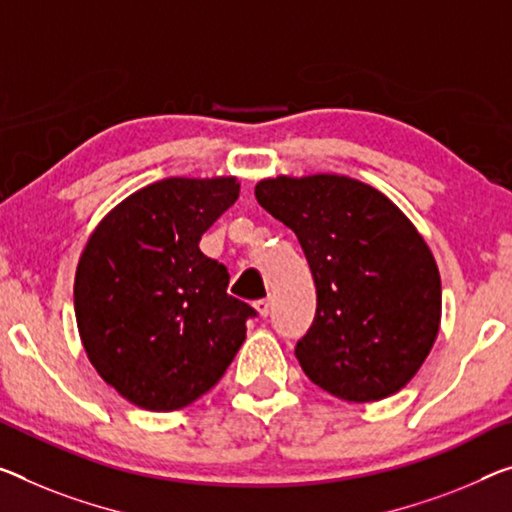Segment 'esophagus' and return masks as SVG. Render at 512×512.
I'll list each match as a JSON object with an SVG mask.
<instances>
[{"mask_svg": "<svg viewBox=\"0 0 512 512\" xmlns=\"http://www.w3.org/2000/svg\"><path fill=\"white\" fill-rule=\"evenodd\" d=\"M254 306H256L258 316L267 318V316H270V311H272V300H258Z\"/></svg>", "mask_w": 512, "mask_h": 512, "instance_id": "esophagus-1", "label": "esophagus"}]
</instances>
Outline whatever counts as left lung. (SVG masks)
Returning a JSON list of instances; mask_svg holds the SVG:
<instances>
[{
  "label": "left lung",
  "instance_id": "8db88e82",
  "mask_svg": "<svg viewBox=\"0 0 512 512\" xmlns=\"http://www.w3.org/2000/svg\"><path fill=\"white\" fill-rule=\"evenodd\" d=\"M256 199L295 231L316 281V318L295 345L313 384L348 403L405 387L435 343L442 281L398 206L348 176H277Z\"/></svg>",
  "mask_w": 512,
  "mask_h": 512
}]
</instances>
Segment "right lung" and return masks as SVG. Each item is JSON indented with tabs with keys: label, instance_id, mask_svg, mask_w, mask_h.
Segmentation results:
<instances>
[{
	"label": "right lung",
	"instance_id": "obj_1",
	"mask_svg": "<svg viewBox=\"0 0 512 512\" xmlns=\"http://www.w3.org/2000/svg\"><path fill=\"white\" fill-rule=\"evenodd\" d=\"M240 194L231 178H164L96 226L75 274V318L98 375L132 405L174 412L210 391L245 341L249 304L201 235Z\"/></svg>",
	"mask_w": 512,
	"mask_h": 512
}]
</instances>
